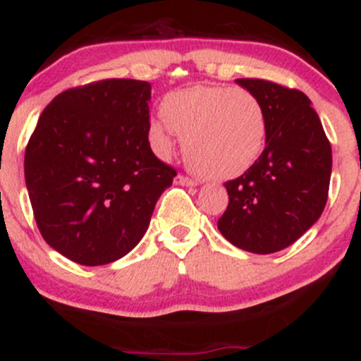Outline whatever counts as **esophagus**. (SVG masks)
<instances>
[{"instance_id":"1","label":"esophagus","mask_w":361,"mask_h":361,"mask_svg":"<svg viewBox=\"0 0 361 361\" xmlns=\"http://www.w3.org/2000/svg\"><path fill=\"white\" fill-rule=\"evenodd\" d=\"M176 183L183 185V186H197V181L192 180V178H188V176H183V175L176 176Z\"/></svg>"}]
</instances>
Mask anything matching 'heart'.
<instances>
[{
    "instance_id": "obj_1",
    "label": "heart",
    "mask_w": 361,
    "mask_h": 361,
    "mask_svg": "<svg viewBox=\"0 0 361 361\" xmlns=\"http://www.w3.org/2000/svg\"><path fill=\"white\" fill-rule=\"evenodd\" d=\"M161 114L164 120L149 122L154 151L168 156L180 134L192 168L214 180L246 173L267 142V110L250 90L209 85L176 90L164 97Z\"/></svg>"
}]
</instances>
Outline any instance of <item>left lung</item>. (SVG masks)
Segmentation results:
<instances>
[{"label": "left lung", "instance_id": "1", "mask_svg": "<svg viewBox=\"0 0 361 361\" xmlns=\"http://www.w3.org/2000/svg\"><path fill=\"white\" fill-rule=\"evenodd\" d=\"M264 105L267 146L244 175L226 183L221 234L235 247L270 255L293 244L321 217L333 154L310 100L267 80H235Z\"/></svg>", "mask_w": 361, "mask_h": 361}]
</instances>
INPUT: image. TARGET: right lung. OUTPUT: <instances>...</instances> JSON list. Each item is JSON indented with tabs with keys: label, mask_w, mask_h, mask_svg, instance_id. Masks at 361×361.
<instances>
[{
	"label": "right lung",
	"mask_w": 361,
	"mask_h": 361,
	"mask_svg": "<svg viewBox=\"0 0 361 361\" xmlns=\"http://www.w3.org/2000/svg\"><path fill=\"white\" fill-rule=\"evenodd\" d=\"M151 85L103 80L62 91L25 149V183L49 246L85 267L114 263L146 234L176 171L149 146Z\"/></svg>",
	"instance_id": "1"
}]
</instances>
